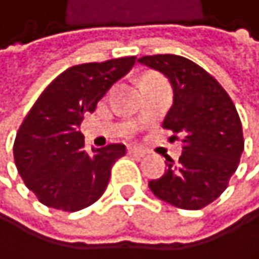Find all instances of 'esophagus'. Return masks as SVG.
<instances>
[{
    "instance_id": "esophagus-1",
    "label": "esophagus",
    "mask_w": 259,
    "mask_h": 259,
    "mask_svg": "<svg viewBox=\"0 0 259 259\" xmlns=\"http://www.w3.org/2000/svg\"><path fill=\"white\" fill-rule=\"evenodd\" d=\"M127 152L131 153V155H137V157H144L145 153H147L144 149H139V147H128Z\"/></svg>"
}]
</instances>
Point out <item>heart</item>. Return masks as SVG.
I'll return each instance as SVG.
<instances>
[{"label": "heart", "mask_w": 259, "mask_h": 259, "mask_svg": "<svg viewBox=\"0 0 259 259\" xmlns=\"http://www.w3.org/2000/svg\"><path fill=\"white\" fill-rule=\"evenodd\" d=\"M152 77H155V76H147L145 79H152Z\"/></svg>", "instance_id": "1"}]
</instances>
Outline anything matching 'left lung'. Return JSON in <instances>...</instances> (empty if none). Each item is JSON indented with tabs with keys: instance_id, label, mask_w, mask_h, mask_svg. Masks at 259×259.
<instances>
[{
	"instance_id": "left-lung-1",
	"label": "left lung",
	"mask_w": 259,
	"mask_h": 259,
	"mask_svg": "<svg viewBox=\"0 0 259 259\" xmlns=\"http://www.w3.org/2000/svg\"><path fill=\"white\" fill-rule=\"evenodd\" d=\"M140 64L162 72L174 89L163 128L182 135L179 162L168 155L167 172L150 180L157 198L183 210H200L228 187L243 153L241 122L230 96L205 69L175 54L144 56Z\"/></svg>"
}]
</instances>
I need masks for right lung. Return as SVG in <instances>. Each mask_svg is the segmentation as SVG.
I'll return each instance as SVG.
<instances>
[{"label":"right lung","mask_w":259,"mask_h":259,"mask_svg":"<svg viewBox=\"0 0 259 259\" xmlns=\"http://www.w3.org/2000/svg\"><path fill=\"white\" fill-rule=\"evenodd\" d=\"M135 64L134 56L69 67L51 82L21 124L14 163L26 187L42 205L77 211L106 192L110 168L125 155L124 144L89 152L79 125L84 114Z\"/></svg>","instance_id":"obj_1"}]
</instances>
